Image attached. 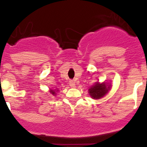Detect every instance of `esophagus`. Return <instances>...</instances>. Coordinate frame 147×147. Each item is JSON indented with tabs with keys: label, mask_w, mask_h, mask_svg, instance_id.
<instances>
[{
	"label": "esophagus",
	"mask_w": 147,
	"mask_h": 147,
	"mask_svg": "<svg viewBox=\"0 0 147 147\" xmlns=\"http://www.w3.org/2000/svg\"><path fill=\"white\" fill-rule=\"evenodd\" d=\"M69 85H70L71 88H75V82L74 81H70Z\"/></svg>",
	"instance_id": "obj_1"
}]
</instances>
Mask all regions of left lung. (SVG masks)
Here are the masks:
<instances>
[{
	"label": "left lung",
	"mask_w": 147,
	"mask_h": 147,
	"mask_svg": "<svg viewBox=\"0 0 147 147\" xmlns=\"http://www.w3.org/2000/svg\"><path fill=\"white\" fill-rule=\"evenodd\" d=\"M109 88H110V86L106 84L105 82H103L102 84L96 82L88 89V93L91 97L93 99H100L107 94Z\"/></svg>",
	"instance_id": "obj_1"
}]
</instances>
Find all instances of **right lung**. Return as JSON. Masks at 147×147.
Instances as JSON below:
<instances>
[{
  "label": "right lung",
  "instance_id": "right-lung-1",
  "mask_svg": "<svg viewBox=\"0 0 147 147\" xmlns=\"http://www.w3.org/2000/svg\"><path fill=\"white\" fill-rule=\"evenodd\" d=\"M50 93H51V94L52 95H55L56 94V91H55V90H50Z\"/></svg>",
  "mask_w": 147,
  "mask_h": 147
}]
</instances>
